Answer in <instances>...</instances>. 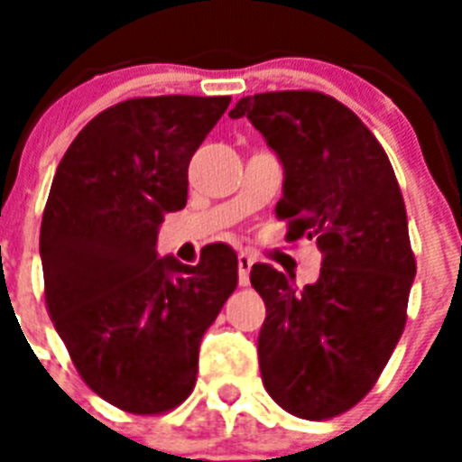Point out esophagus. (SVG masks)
<instances>
[{
    "label": "esophagus",
    "instance_id": "1",
    "mask_svg": "<svg viewBox=\"0 0 462 462\" xmlns=\"http://www.w3.org/2000/svg\"><path fill=\"white\" fill-rule=\"evenodd\" d=\"M252 266H254V256L247 254V252H240V254H238V282H240V287H247V284H250Z\"/></svg>",
    "mask_w": 462,
    "mask_h": 462
}]
</instances>
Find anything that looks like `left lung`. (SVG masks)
Segmentation results:
<instances>
[{
  "label": "left lung",
  "mask_w": 462,
  "mask_h": 462,
  "mask_svg": "<svg viewBox=\"0 0 462 462\" xmlns=\"http://www.w3.org/2000/svg\"><path fill=\"white\" fill-rule=\"evenodd\" d=\"M243 116L284 166L275 212L287 240H317L321 252L319 280L303 289L252 266L266 303L261 379L289 414L324 421L365 398L405 328L416 275L405 201L377 138L328 94L243 97L228 117Z\"/></svg>",
  "instance_id": "left-lung-1"
}]
</instances>
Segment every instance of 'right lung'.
Returning a JSON list of instances; mask_svg holds the SVG:
<instances>
[{
    "label": "right lung",
    "instance_id": "right-lung-1",
    "mask_svg": "<svg viewBox=\"0 0 462 462\" xmlns=\"http://www.w3.org/2000/svg\"><path fill=\"white\" fill-rule=\"evenodd\" d=\"M231 97H136L73 138L52 178L41 263L46 308L97 395L164 414L196 383L199 345L238 284V256L208 245L196 266L157 256L166 212L187 203V169Z\"/></svg>",
    "mask_w": 462,
    "mask_h": 462
}]
</instances>
